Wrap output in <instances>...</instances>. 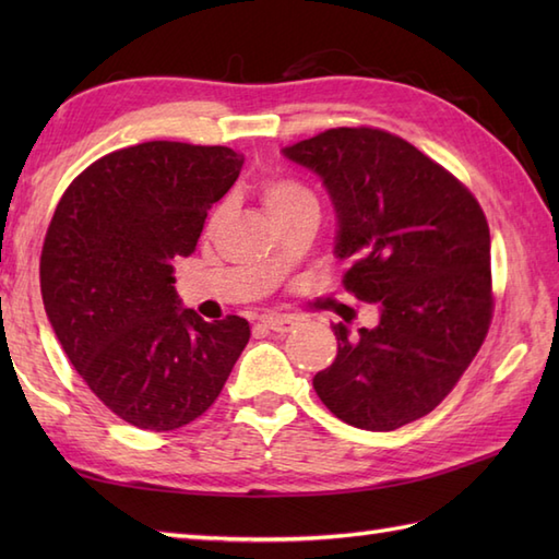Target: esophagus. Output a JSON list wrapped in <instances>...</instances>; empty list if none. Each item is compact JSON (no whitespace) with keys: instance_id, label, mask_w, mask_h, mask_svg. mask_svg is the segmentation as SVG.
Wrapping results in <instances>:
<instances>
[{"instance_id":"34e87169","label":"esophagus","mask_w":559,"mask_h":559,"mask_svg":"<svg viewBox=\"0 0 559 559\" xmlns=\"http://www.w3.org/2000/svg\"><path fill=\"white\" fill-rule=\"evenodd\" d=\"M261 324L271 331H278V334H288V331L295 326V319L288 314H269L261 319Z\"/></svg>"}]
</instances>
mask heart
<instances>
[{"mask_svg": "<svg viewBox=\"0 0 559 559\" xmlns=\"http://www.w3.org/2000/svg\"><path fill=\"white\" fill-rule=\"evenodd\" d=\"M261 199H264V206L271 216H281V213L300 206L305 201H314V194L298 180L276 177V180H269L264 189H261Z\"/></svg>", "mask_w": 559, "mask_h": 559, "instance_id": "heart-1", "label": "heart"}]
</instances>
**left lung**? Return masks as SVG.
Masks as SVG:
<instances>
[{"label":"left lung","instance_id":"1","mask_svg":"<svg viewBox=\"0 0 559 559\" xmlns=\"http://www.w3.org/2000/svg\"><path fill=\"white\" fill-rule=\"evenodd\" d=\"M322 177L336 211L343 286L377 302L379 324H334L336 360L312 384L353 427L389 432L444 401L492 319L490 228L466 187L408 141L338 127L283 148Z\"/></svg>","mask_w":559,"mask_h":559}]
</instances>
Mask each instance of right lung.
Wrapping results in <instances>:
<instances>
[{
  "mask_svg": "<svg viewBox=\"0 0 559 559\" xmlns=\"http://www.w3.org/2000/svg\"><path fill=\"white\" fill-rule=\"evenodd\" d=\"M242 163L228 146L120 148L67 187L47 228L40 290L55 336L93 394L141 430L206 413L249 341L247 319L204 322L173 286Z\"/></svg>",
  "mask_w": 559,
  "mask_h": 559,
  "instance_id": "obj_1",
  "label": "right lung"
}]
</instances>
